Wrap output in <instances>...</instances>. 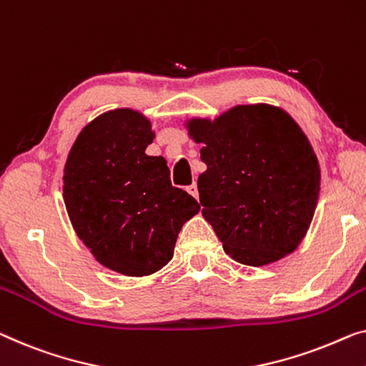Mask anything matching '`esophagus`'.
<instances>
[{"instance_id": "1", "label": "esophagus", "mask_w": 366, "mask_h": 366, "mask_svg": "<svg viewBox=\"0 0 366 366\" xmlns=\"http://www.w3.org/2000/svg\"><path fill=\"white\" fill-rule=\"evenodd\" d=\"M187 192L192 195V197L199 199V189H197V184H190L187 185Z\"/></svg>"}]
</instances>
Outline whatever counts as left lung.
Listing matches in <instances>:
<instances>
[{
    "label": "left lung",
    "mask_w": 366,
    "mask_h": 366,
    "mask_svg": "<svg viewBox=\"0 0 366 366\" xmlns=\"http://www.w3.org/2000/svg\"><path fill=\"white\" fill-rule=\"evenodd\" d=\"M187 127L204 143L202 214L225 253L248 266L292 253L312 220L320 185L317 157L299 124L281 108L247 105Z\"/></svg>",
    "instance_id": "1"
}]
</instances>
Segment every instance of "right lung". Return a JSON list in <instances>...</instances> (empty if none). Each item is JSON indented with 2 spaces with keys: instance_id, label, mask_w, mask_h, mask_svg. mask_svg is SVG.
I'll return each instance as SVG.
<instances>
[{
  "instance_id": "right-lung-1",
  "label": "right lung",
  "mask_w": 366,
  "mask_h": 366,
  "mask_svg": "<svg viewBox=\"0 0 366 366\" xmlns=\"http://www.w3.org/2000/svg\"><path fill=\"white\" fill-rule=\"evenodd\" d=\"M149 119L128 108L81 129L64 169V202L79 238L98 263L148 276L172 259L179 232L200 210L174 187L162 156H148Z\"/></svg>"
}]
</instances>
